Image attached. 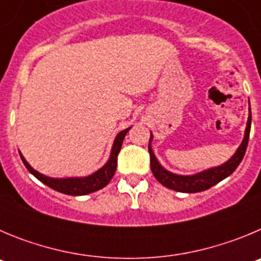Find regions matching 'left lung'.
I'll list each match as a JSON object with an SVG mask.
<instances>
[{"label": "left lung", "instance_id": "obj_1", "mask_svg": "<svg viewBox=\"0 0 261 261\" xmlns=\"http://www.w3.org/2000/svg\"><path fill=\"white\" fill-rule=\"evenodd\" d=\"M250 129H251V108H250V116H248L247 128H246V133H244V138L242 141L241 146L237 150V153L231 156V158L222 166L218 167L211 168L206 171H202L200 174L192 175V176H181V175H175L168 172L167 170L159 165L156 161L155 155H154L153 150H151L150 144H149V153H150V168L153 175L155 176L156 180L165 187L174 190L176 192H187V193H195L201 192V191L209 190L211 187L216 186L217 183H220L225 177L231 175L235 171V168L238 167L239 163L243 159L246 149L248 145V138H250ZM151 141V137H150Z\"/></svg>", "mask_w": 261, "mask_h": 261}]
</instances>
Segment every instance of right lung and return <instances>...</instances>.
<instances>
[{
	"label": "right lung",
	"instance_id": "1",
	"mask_svg": "<svg viewBox=\"0 0 261 261\" xmlns=\"http://www.w3.org/2000/svg\"><path fill=\"white\" fill-rule=\"evenodd\" d=\"M129 128L125 130H121L119 135L116 136V140L114 142V146H112V151H111L110 159L108 162L103 166L100 170L95 172V174L90 175L86 177H69V179H53V177L44 176V175L39 174L38 171H35L29 163L26 162V159L23 158L22 154H20V158H22L23 163L26 166V168L31 172L36 179L44 183L45 186L50 187L52 190L59 191L61 193H65V195H71V196H82L87 195V193L95 192L98 190H102L103 187L107 186L110 183V180L112 179V176L115 175L117 167V155H119V151L121 149V145H123L124 137L128 133Z\"/></svg>",
	"mask_w": 261,
	"mask_h": 261
}]
</instances>
